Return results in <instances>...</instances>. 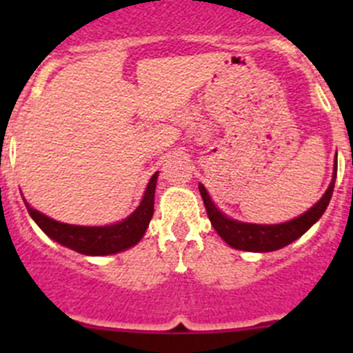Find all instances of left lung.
Wrapping results in <instances>:
<instances>
[{
    "mask_svg": "<svg viewBox=\"0 0 353 353\" xmlns=\"http://www.w3.org/2000/svg\"><path fill=\"white\" fill-rule=\"evenodd\" d=\"M336 169L338 162L336 157H334L333 177H331L328 190L325 191V194H323L318 203H314L307 212L295 216V219L288 220V222L272 223V225H268V223H248L236 219H230L229 215L222 213V210L216 208V205L212 201L208 191H206V188L203 186L201 183H199L198 188L213 229L216 230V234H219L230 248L239 249V251L270 252L285 248V245L297 241L299 237L304 236V234L321 219L325 210L328 208L331 194H333L334 179H336Z\"/></svg>",
    "mask_w": 353,
    "mask_h": 353,
    "instance_id": "obj_1",
    "label": "left lung"
}]
</instances>
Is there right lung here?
Here are the masks:
<instances>
[{"instance_id":"obj_1","label":"right lung","mask_w":353,"mask_h":353,"mask_svg":"<svg viewBox=\"0 0 353 353\" xmlns=\"http://www.w3.org/2000/svg\"><path fill=\"white\" fill-rule=\"evenodd\" d=\"M157 177H159V172H155L150 177L143 198H141L137 210L124 220L110 223V225L88 227L63 223L44 215L39 210L32 208L25 198L23 203L27 206L28 215L32 216V220L41 227V230L46 236L51 237L58 244L73 249V251L85 256H109L133 248L145 236L152 215H154Z\"/></svg>"}]
</instances>
